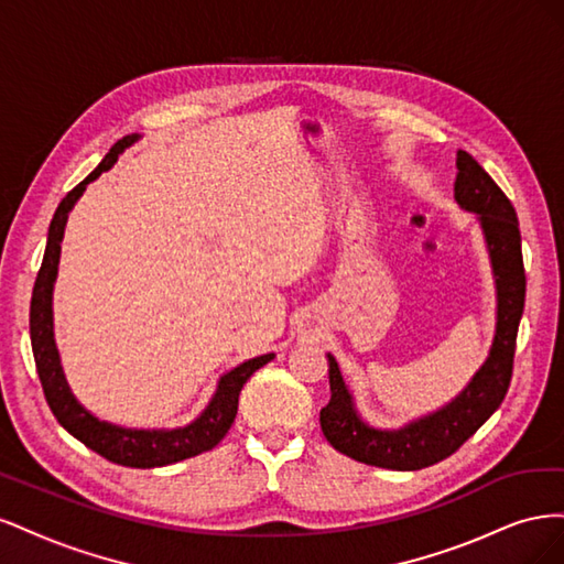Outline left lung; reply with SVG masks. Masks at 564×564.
I'll return each mask as SVG.
<instances>
[{
	"label": "left lung",
	"instance_id": "obj_1",
	"mask_svg": "<svg viewBox=\"0 0 564 564\" xmlns=\"http://www.w3.org/2000/svg\"><path fill=\"white\" fill-rule=\"evenodd\" d=\"M456 169L454 197L466 212H475L480 218L489 249L497 282V334L485 365L447 406L398 431L371 429L360 419L334 355H327L332 400L319 412L322 433L336 452L367 466L421 470L452 456L501 406L513 377L527 289L518 214L501 187L466 150H458Z\"/></svg>",
	"mask_w": 564,
	"mask_h": 564
}]
</instances>
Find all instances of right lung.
<instances>
[{"label":"right lung","instance_id":"obj_1","mask_svg":"<svg viewBox=\"0 0 564 564\" xmlns=\"http://www.w3.org/2000/svg\"><path fill=\"white\" fill-rule=\"evenodd\" d=\"M133 141H139V133L124 135L117 141L108 155L104 158L94 172L75 185L70 193L63 197L58 209L51 218L48 226V240L44 261L37 272L35 289H32L30 301V340H32V355H35V365L40 381L44 388V398L51 406V412L58 419L63 429L84 442L89 449L100 454L104 458L112 460L119 466L129 468H160L169 464H178L183 458L197 456L202 452L214 449L220 440L226 437L230 425L237 414V402H240L242 386L249 381L256 369L268 365L272 352L253 357V360L242 362L220 377L218 388L209 406L193 421L174 431H135L122 429V425H112L108 421H98L91 412L84 409L70 392V386L65 381V373L61 367V357L54 340V313H51V292H54L58 259H61V240L67 224V214L75 207L79 195L87 191V185L98 178L104 172L117 162L119 152L129 148Z\"/></svg>","mask_w":564,"mask_h":564}]
</instances>
